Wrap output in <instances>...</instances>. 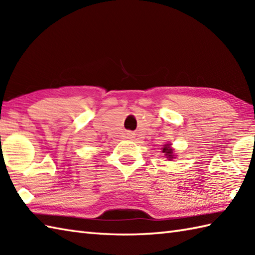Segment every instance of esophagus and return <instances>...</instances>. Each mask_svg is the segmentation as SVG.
<instances>
[{
    "mask_svg": "<svg viewBox=\"0 0 255 255\" xmlns=\"http://www.w3.org/2000/svg\"><path fill=\"white\" fill-rule=\"evenodd\" d=\"M128 138H133V134L129 132V133H128Z\"/></svg>",
    "mask_w": 255,
    "mask_h": 255,
    "instance_id": "esophagus-1",
    "label": "esophagus"
}]
</instances>
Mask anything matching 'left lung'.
I'll use <instances>...</instances> for the list:
<instances>
[{
  "label": "left lung",
  "instance_id": "1",
  "mask_svg": "<svg viewBox=\"0 0 255 255\" xmlns=\"http://www.w3.org/2000/svg\"><path fill=\"white\" fill-rule=\"evenodd\" d=\"M162 152L163 153H165V156L169 160H171V159H173V150L170 148V143H166V144H164V147L162 148Z\"/></svg>",
  "mask_w": 255,
  "mask_h": 255
}]
</instances>
